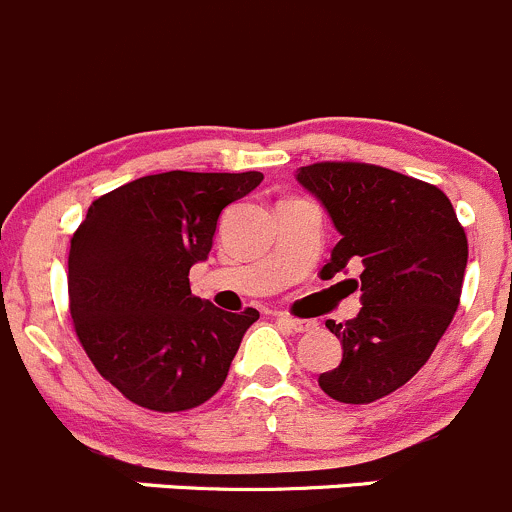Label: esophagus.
<instances>
[{
  "instance_id": "obj_1",
  "label": "esophagus",
  "mask_w": 512,
  "mask_h": 512,
  "mask_svg": "<svg viewBox=\"0 0 512 512\" xmlns=\"http://www.w3.org/2000/svg\"><path fill=\"white\" fill-rule=\"evenodd\" d=\"M277 320H280L282 325L290 327L292 332H310V330H315V327H317L315 320H297V317L285 315V312H280V315H277Z\"/></svg>"
}]
</instances>
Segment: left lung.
I'll list each match as a JSON object with an SVG mask.
<instances>
[{"label": "left lung", "instance_id": "obj_1", "mask_svg": "<svg viewBox=\"0 0 512 512\" xmlns=\"http://www.w3.org/2000/svg\"><path fill=\"white\" fill-rule=\"evenodd\" d=\"M297 182L320 200L340 242L320 275L362 265L360 312L327 320L342 362L320 375L337 403L365 405L403 388L453 322L468 265V237L435 185L362 162H317Z\"/></svg>", "mask_w": 512, "mask_h": 512}]
</instances>
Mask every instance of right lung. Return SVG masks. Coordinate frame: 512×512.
<instances>
[{
    "label": "right lung",
    "mask_w": 512,
    "mask_h": 512,
    "mask_svg": "<svg viewBox=\"0 0 512 512\" xmlns=\"http://www.w3.org/2000/svg\"><path fill=\"white\" fill-rule=\"evenodd\" d=\"M262 172H162L89 205L69 247V312L99 375L157 413H180L222 388L255 307L227 312L190 290L222 210Z\"/></svg>",
    "instance_id": "1"
}]
</instances>
